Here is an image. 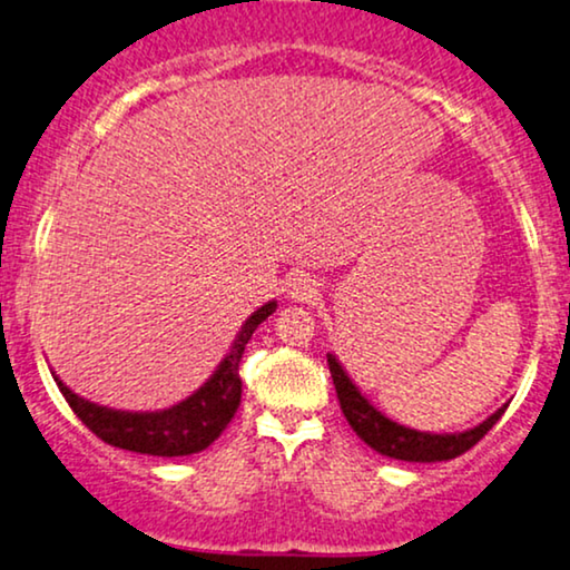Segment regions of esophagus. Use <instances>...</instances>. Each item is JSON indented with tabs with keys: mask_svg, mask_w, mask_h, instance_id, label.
Listing matches in <instances>:
<instances>
[{
	"mask_svg": "<svg viewBox=\"0 0 570 570\" xmlns=\"http://www.w3.org/2000/svg\"><path fill=\"white\" fill-rule=\"evenodd\" d=\"M289 297L294 302H307V305H313V302L321 297L318 278H313L309 273H302V276L292 278L289 281Z\"/></svg>",
	"mask_w": 570,
	"mask_h": 570,
	"instance_id": "esophagus-1",
	"label": "esophagus"
}]
</instances>
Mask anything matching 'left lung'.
<instances>
[{
    "label": "left lung",
    "instance_id": "1",
    "mask_svg": "<svg viewBox=\"0 0 570 570\" xmlns=\"http://www.w3.org/2000/svg\"><path fill=\"white\" fill-rule=\"evenodd\" d=\"M328 371L334 379L338 405H342L344 417L350 421V426L355 434L363 439L371 450H376L379 455L394 458V460H407V463H439V460H452L463 452L471 450L489 429L500 421L508 405L494 410L487 421H481L479 426L458 431V434H431V431H417L402 423L386 417L381 410H376L365 400V394H360L355 381L347 376V371L342 368L336 355L328 352Z\"/></svg>",
    "mask_w": 570,
    "mask_h": 570
}]
</instances>
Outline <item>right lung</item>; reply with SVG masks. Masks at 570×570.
Here are the masks:
<instances>
[{
  "label": "right lung",
  "mask_w": 570,
  "mask_h": 570,
  "mask_svg": "<svg viewBox=\"0 0 570 570\" xmlns=\"http://www.w3.org/2000/svg\"><path fill=\"white\" fill-rule=\"evenodd\" d=\"M276 313V299L265 302L244 321L236 334L228 355L220 360L210 379L197 392L178 402V405L153 410V413H128V410H112L97 402H89L70 392L60 379L55 376L65 402L81 417L83 426H89L102 442L120 446V450L139 452V455L157 458H181L207 450L223 429L232 423L242 402V379L239 363L244 347L255 334V328Z\"/></svg>",
  "instance_id": "right-lung-1"
}]
</instances>
